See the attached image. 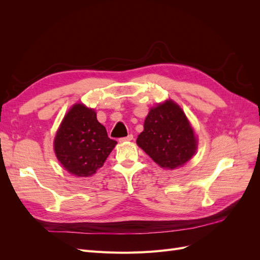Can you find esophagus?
<instances>
[{"label":"esophagus","mask_w":260,"mask_h":260,"mask_svg":"<svg viewBox=\"0 0 260 260\" xmlns=\"http://www.w3.org/2000/svg\"><path fill=\"white\" fill-rule=\"evenodd\" d=\"M132 139H133V136H132V135H129V136L124 137V138H120V139H119V142H120V143H122V142H127V141H131Z\"/></svg>","instance_id":"1"}]
</instances>
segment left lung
I'll return each mask as SVG.
<instances>
[{
    "label": "left lung",
    "mask_w": 260,
    "mask_h": 260,
    "mask_svg": "<svg viewBox=\"0 0 260 260\" xmlns=\"http://www.w3.org/2000/svg\"><path fill=\"white\" fill-rule=\"evenodd\" d=\"M137 144L160 167L175 169L192 158L196 138L184 113L172 101L149 111Z\"/></svg>",
    "instance_id": "8db88e82"
}]
</instances>
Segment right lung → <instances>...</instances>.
<instances>
[{"label": "right lung", "mask_w": 260, "mask_h": 260, "mask_svg": "<svg viewBox=\"0 0 260 260\" xmlns=\"http://www.w3.org/2000/svg\"><path fill=\"white\" fill-rule=\"evenodd\" d=\"M116 143L108 138L93 109L76 104L60 124L54 149L57 159L70 174L89 177L103 166Z\"/></svg>", "instance_id": "1"}]
</instances>
